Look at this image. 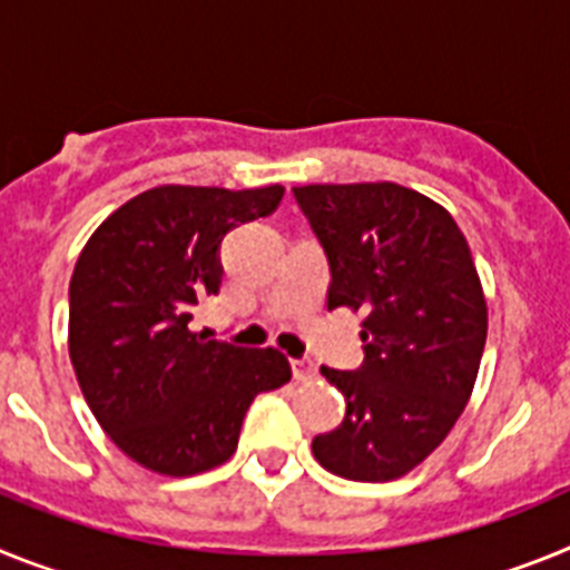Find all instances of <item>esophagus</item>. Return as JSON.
Instances as JSON below:
<instances>
[{
    "label": "esophagus",
    "instance_id": "34e87169",
    "mask_svg": "<svg viewBox=\"0 0 570 570\" xmlns=\"http://www.w3.org/2000/svg\"><path fill=\"white\" fill-rule=\"evenodd\" d=\"M292 375H295V381H315V379H318V373H315L313 364H309V361H304V358H292Z\"/></svg>",
    "mask_w": 570,
    "mask_h": 570
}]
</instances>
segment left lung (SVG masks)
<instances>
[{"instance_id": "obj_1", "label": "left lung", "mask_w": 570, "mask_h": 570, "mask_svg": "<svg viewBox=\"0 0 570 570\" xmlns=\"http://www.w3.org/2000/svg\"><path fill=\"white\" fill-rule=\"evenodd\" d=\"M330 264L326 306L361 309L358 370L321 367L346 399L344 422L315 435L321 468L390 482L433 453L470 399L488 306L456 220L395 183L295 186Z\"/></svg>"}]
</instances>
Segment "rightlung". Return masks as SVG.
<instances>
[{
    "label": "right lung",
    "mask_w": 570,
    "mask_h": 570,
    "mask_svg": "<svg viewBox=\"0 0 570 570\" xmlns=\"http://www.w3.org/2000/svg\"><path fill=\"white\" fill-rule=\"evenodd\" d=\"M281 186H157L94 232L68 286V353L111 442L166 476L203 473L235 453L255 395L284 387L289 361L191 333L197 301L220 292V244L266 217Z\"/></svg>",
    "instance_id": "obj_1"
}]
</instances>
